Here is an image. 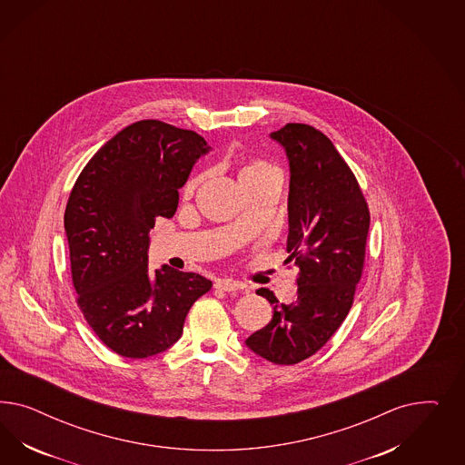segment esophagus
Instances as JSON below:
<instances>
[{"mask_svg": "<svg viewBox=\"0 0 465 465\" xmlns=\"http://www.w3.org/2000/svg\"><path fill=\"white\" fill-rule=\"evenodd\" d=\"M214 288L216 290H222V292H237L242 286L239 282H232V280H218L214 282Z\"/></svg>", "mask_w": 465, "mask_h": 465, "instance_id": "esophagus-1", "label": "esophagus"}]
</instances>
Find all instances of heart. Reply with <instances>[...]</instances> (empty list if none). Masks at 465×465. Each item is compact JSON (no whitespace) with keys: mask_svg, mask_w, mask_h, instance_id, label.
Listing matches in <instances>:
<instances>
[{"mask_svg":"<svg viewBox=\"0 0 465 465\" xmlns=\"http://www.w3.org/2000/svg\"><path fill=\"white\" fill-rule=\"evenodd\" d=\"M271 175H280V172L276 167H272L268 162H262V160H251L247 162L239 172L240 185L243 183H255V181H261V179H266ZM197 181H191L187 183V193H191L194 187H196Z\"/></svg>","mask_w":465,"mask_h":465,"instance_id":"1","label":"heart"}]
</instances>
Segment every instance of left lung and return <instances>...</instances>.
<instances>
[{
    "label": "left lung",
    "mask_w": 465,
    "mask_h": 465,
    "mask_svg": "<svg viewBox=\"0 0 465 465\" xmlns=\"http://www.w3.org/2000/svg\"><path fill=\"white\" fill-rule=\"evenodd\" d=\"M290 165L288 240L284 261L295 262L298 296L272 305L266 327L245 339V346L274 365H295L319 351L351 309L365 261L370 213L351 170L321 131L286 124L269 134Z\"/></svg>",
    "instance_id": "8db88e82"
}]
</instances>
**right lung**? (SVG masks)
Wrapping results in <instances>:
<instances>
[{"label":"right lung","instance_id":"right-lung-1","mask_svg":"<svg viewBox=\"0 0 465 465\" xmlns=\"http://www.w3.org/2000/svg\"><path fill=\"white\" fill-rule=\"evenodd\" d=\"M210 150L194 131L140 121L100 148L71 191L64 230L78 307L121 356L167 351L193 303L212 290L197 272L148 269L156 216L175 214L179 189Z\"/></svg>","mask_w":465,"mask_h":465}]
</instances>
